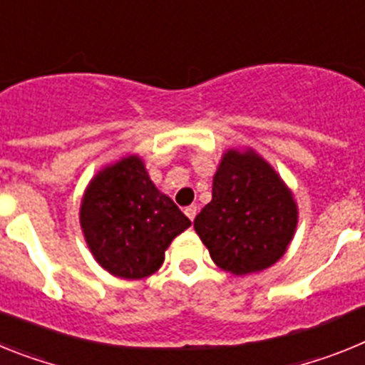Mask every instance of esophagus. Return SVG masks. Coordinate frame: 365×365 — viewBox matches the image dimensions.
<instances>
[{"instance_id":"esophagus-1","label":"esophagus","mask_w":365,"mask_h":365,"mask_svg":"<svg viewBox=\"0 0 365 365\" xmlns=\"http://www.w3.org/2000/svg\"><path fill=\"white\" fill-rule=\"evenodd\" d=\"M185 214H186V217L190 219V221H193V219H195V215H197V206H195V205L186 206Z\"/></svg>"}]
</instances>
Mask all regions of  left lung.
<instances>
[{
  "instance_id": "1",
  "label": "left lung",
  "mask_w": 365,
  "mask_h": 365,
  "mask_svg": "<svg viewBox=\"0 0 365 365\" xmlns=\"http://www.w3.org/2000/svg\"><path fill=\"white\" fill-rule=\"evenodd\" d=\"M298 206L282 177L254 150H228L212 201L193 228L219 269L235 276L269 269L294 237Z\"/></svg>"
}]
</instances>
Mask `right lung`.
<instances>
[{
    "mask_svg": "<svg viewBox=\"0 0 365 365\" xmlns=\"http://www.w3.org/2000/svg\"><path fill=\"white\" fill-rule=\"evenodd\" d=\"M192 222L157 190L143 159L128 155L100 170L83 193L80 227L102 269L124 279L155 274L164 252Z\"/></svg>",
    "mask_w": 365,
    "mask_h": 365,
    "instance_id": "add662e5",
    "label": "right lung"
}]
</instances>
